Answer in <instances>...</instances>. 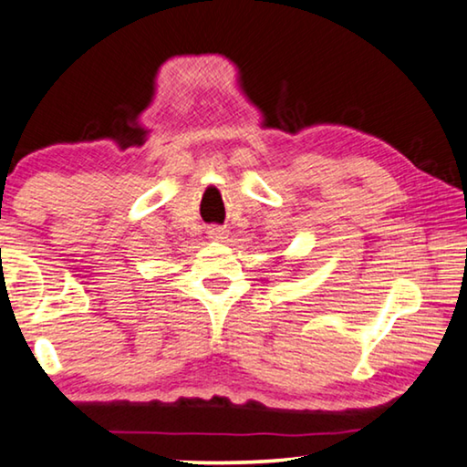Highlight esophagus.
<instances>
[{"label":"esophagus","mask_w":467,"mask_h":467,"mask_svg":"<svg viewBox=\"0 0 467 467\" xmlns=\"http://www.w3.org/2000/svg\"><path fill=\"white\" fill-rule=\"evenodd\" d=\"M209 238L211 240H215V242H223L225 240V235H227V229L225 227H219V225H211L209 227Z\"/></svg>","instance_id":"34e87169"}]
</instances>
